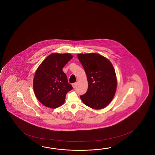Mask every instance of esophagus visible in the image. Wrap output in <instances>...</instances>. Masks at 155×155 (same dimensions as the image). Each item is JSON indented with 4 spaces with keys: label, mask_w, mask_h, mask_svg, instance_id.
Returning <instances> with one entry per match:
<instances>
[{
    "label": "esophagus",
    "mask_w": 155,
    "mask_h": 155,
    "mask_svg": "<svg viewBox=\"0 0 155 155\" xmlns=\"http://www.w3.org/2000/svg\"><path fill=\"white\" fill-rule=\"evenodd\" d=\"M72 85L73 86V87L74 88V87H76V86L77 85V83H74L73 84H72Z\"/></svg>",
    "instance_id": "esophagus-1"
}]
</instances>
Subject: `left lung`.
I'll return each instance as SVG.
<instances>
[{"label":"left lung","instance_id":"1","mask_svg":"<svg viewBox=\"0 0 155 155\" xmlns=\"http://www.w3.org/2000/svg\"><path fill=\"white\" fill-rule=\"evenodd\" d=\"M79 61L83 66L88 81V89L81 95V101L94 109L107 107L114 97L117 79L111 63L98 53L78 54Z\"/></svg>","mask_w":155,"mask_h":155}]
</instances>
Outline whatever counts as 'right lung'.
I'll use <instances>...</instances> for the list:
<instances>
[{
    "label": "right lung",
    "instance_id": "right-lung-1",
    "mask_svg": "<svg viewBox=\"0 0 155 155\" xmlns=\"http://www.w3.org/2000/svg\"><path fill=\"white\" fill-rule=\"evenodd\" d=\"M72 58L69 53H52L37 70L33 89L37 98L45 107L56 108L65 102L66 94L73 89L69 84L64 66Z\"/></svg>",
    "mask_w": 155,
    "mask_h": 155
}]
</instances>
